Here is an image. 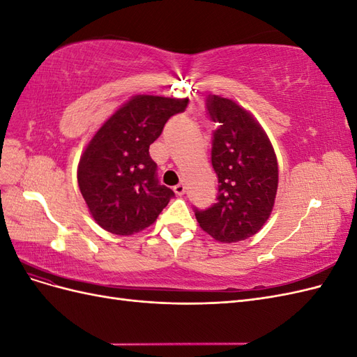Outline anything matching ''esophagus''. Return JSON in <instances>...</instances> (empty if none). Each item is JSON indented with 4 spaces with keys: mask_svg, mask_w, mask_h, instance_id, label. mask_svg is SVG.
Here are the masks:
<instances>
[{
    "mask_svg": "<svg viewBox=\"0 0 357 357\" xmlns=\"http://www.w3.org/2000/svg\"><path fill=\"white\" fill-rule=\"evenodd\" d=\"M174 192L177 193V195H178V197H181V195H183V193H185V192H186V186H185V183H178V185H177V186H174Z\"/></svg>",
    "mask_w": 357,
    "mask_h": 357,
    "instance_id": "esophagus-1",
    "label": "esophagus"
}]
</instances>
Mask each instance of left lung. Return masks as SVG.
Returning a JSON list of instances; mask_svg holds the SVG:
<instances>
[{
  "mask_svg": "<svg viewBox=\"0 0 357 357\" xmlns=\"http://www.w3.org/2000/svg\"><path fill=\"white\" fill-rule=\"evenodd\" d=\"M205 110L219 123L211 138L218 202L193 208L201 228L220 243L243 241L268 220L278 186L274 149L253 116L236 102L208 95Z\"/></svg>",
  "mask_w": 357,
  "mask_h": 357,
  "instance_id": "obj_1",
  "label": "left lung"
}]
</instances>
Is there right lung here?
Listing matches in <instances>:
<instances>
[{"mask_svg":"<svg viewBox=\"0 0 357 357\" xmlns=\"http://www.w3.org/2000/svg\"><path fill=\"white\" fill-rule=\"evenodd\" d=\"M189 100L137 95L93 135L80 158L77 181L95 222L116 235L152 225L174 192L160 185L149 147Z\"/></svg>","mask_w":357,"mask_h":357,"instance_id":"right-lung-1","label":"right lung"}]
</instances>
